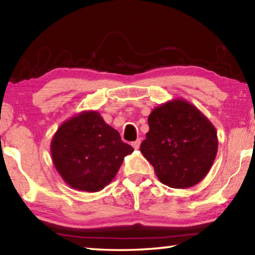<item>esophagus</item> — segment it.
<instances>
[{
  "mask_svg": "<svg viewBox=\"0 0 255 255\" xmlns=\"http://www.w3.org/2000/svg\"><path fill=\"white\" fill-rule=\"evenodd\" d=\"M131 146H132V147L135 148V149H138V148H139V146H140V139H136L135 141H132V143H131Z\"/></svg>",
  "mask_w": 255,
  "mask_h": 255,
  "instance_id": "34e87169",
  "label": "esophagus"
}]
</instances>
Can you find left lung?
<instances>
[{
	"instance_id": "1",
	"label": "left lung",
	"mask_w": 255,
	"mask_h": 255,
	"mask_svg": "<svg viewBox=\"0 0 255 255\" xmlns=\"http://www.w3.org/2000/svg\"><path fill=\"white\" fill-rule=\"evenodd\" d=\"M140 152L163 184L175 189L199 183L217 155V131L210 120L184 99L156 107Z\"/></svg>"
}]
</instances>
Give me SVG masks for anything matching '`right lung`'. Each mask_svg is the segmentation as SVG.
I'll use <instances>...</instances> for the list:
<instances>
[{"mask_svg":"<svg viewBox=\"0 0 255 255\" xmlns=\"http://www.w3.org/2000/svg\"><path fill=\"white\" fill-rule=\"evenodd\" d=\"M133 148L98 111H82L60 125L51 139L56 170L72 189L98 192L115 179Z\"/></svg>","mask_w":255,"mask_h":255,"instance_id":"right-lung-1","label":"right lung"}]
</instances>
